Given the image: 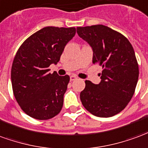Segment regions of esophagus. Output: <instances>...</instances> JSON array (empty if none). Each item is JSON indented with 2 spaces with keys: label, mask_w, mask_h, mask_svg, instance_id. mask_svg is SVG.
Returning a JSON list of instances; mask_svg holds the SVG:
<instances>
[{
  "label": "esophagus",
  "mask_w": 148,
  "mask_h": 148,
  "mask_svg": "<svg viewBox=\"0 0 148 148\" xmlns=\"http://www.w3.org/2000/svg\"><path fill=\"white\" fill-rule=\"evenodd\" d=\"M77 79V77H76V76H73V75H72V76H70V80H71V81H73V80H75V79Z\"/></svg>",
  "instance_id": "obj_1"
}]
</instances>
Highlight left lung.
Returning a JSON list of instances; mask_svg holds the SVG:
<instances>
[{"instance_id": "8db88e82", "label": "left lung", "mask_w": 148, "mask_h": 148, "mask_svg": "<svg viewBox=\"0 0 148 148\" xmlns=\"http://www.w3.org/2000/svg\"><path fill=\"white\" fill-rule=\"evenodd\" d=\"M76 29L92 46L93 63L103 69L99 84L85 81L80 92L83 106L96 116H115L128 104L138 82L139 64L132 45L120 32L103 25Z\"/></svg>"}]
</instances>
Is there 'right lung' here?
I'll return each mask as SVG.
<instances>
[{"instance_id":"right-lung-1","label":"right lung","mask_w":148,"mask_h":148,"mask_svg":"<svg viewBox=\"0 0 148 148\" xmlns=\"http://www.w3.org/2000/svg\"><path fill=\"white\" fill-rule=\"evenodd\" d=\"M75 34L74 27H45L26 39L16 53L11 69L13 95L30 117L46 120L62 109L70 77L49 73V68L59 62Z\"/></svg>"}]
</instances>
